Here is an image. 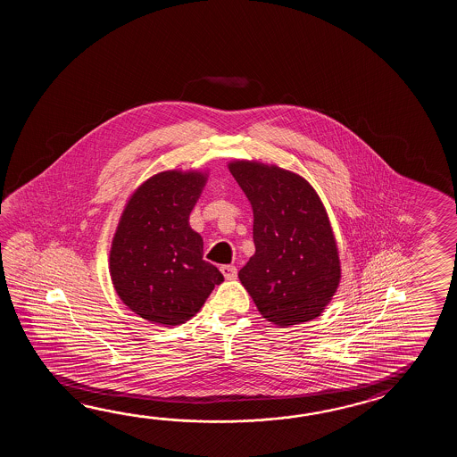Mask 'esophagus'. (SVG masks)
<instances>
[{"label":"esophagus","mask_w":457,"mask_h":457,"mask_svg":"<svg viewBox=\"0 0 457 457\" xmlns=\"http://www.w3.org/2000/svg\"><path fill=\"white\" fill-rule=\"evenodd\" d=\"M220 271L224 274L225 279H228V281H232V279L237 278V268L232 266V264H225V266L220 268Z\"/></svg>","instance_id":"34e87169"}]
</instances>
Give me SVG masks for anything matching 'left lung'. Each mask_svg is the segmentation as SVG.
I'll use <instances>...</instances> for the list:
<instances>
[{"label": "left lung", "mask_w": 457, "mask_h": 457, "mask_svg": "<svg viewBox=\"0 0 457 457\" xmlns=\"http://www.w3.org/2000/svg\"><path fill=\"white\" fill-rule=\"evenodd\" d=\"M235 181L253 209L254 254L238 278L266 320H313L340 284L337 240L320 197L302 176L276 165L235 160Z\"/></svg>", "instance_id": "1"}]
</instances>
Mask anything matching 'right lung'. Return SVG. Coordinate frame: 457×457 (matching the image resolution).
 Here are the masks:
<instances>
[{
  "mask_svg": "<svg viewBox=\"0 0 457 457\" xmlns=\"http://www.w3.org/2000/svg\"><path fill=\"white\" fill-rule=\"evenodd\" d=\"M205 179L201 171H162L137 187L120 215L109 253L111 279L120 301L152 323H185L224 281L203 260L204 242L189 227Z\"/></svg>",
  "mask_w": 457,
  "mask_h": 457,
  "instance_id": "obj_1",
  "label": "right lung"
}]
</instances>
